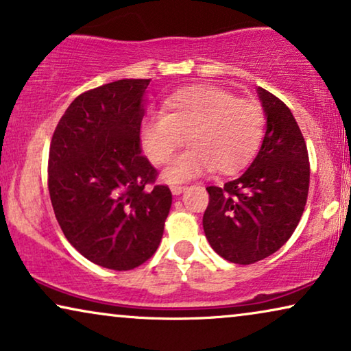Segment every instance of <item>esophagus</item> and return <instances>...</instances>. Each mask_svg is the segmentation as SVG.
Returning a JSON list of instances; mask_svg holds the SVG:
<instances>
[{
	"mask_svg": "<svg viewBox=\"0 0 351 351\" xmlns=\"http://www.w3.org/2000/svg\"><path fill=\"white\" fill-rule=\"evenodd\" d=\"M184 190H185V185H172L171 186V191H172V195H174V196L182 195V193H184Z\"/></svg>",
	"mask_w": 351,
	"mask_h": 351,
	"instance_id": "1",
	"label": "esophagus"
}]
</instances>
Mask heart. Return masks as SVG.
Segmentation results:
<instances>
[{"instance_id": "heart-1", "label": "heart", "mask_w": 351, "mask_h": 351, "mask_svg": "<svg viewBox=\"0 0 351 351\" xmlns=\"http://www.w3.org/2000/svg\"><path fill=\"white\" fill-rule=\"evenodd\" d=\"M191 143L162 174L169 184L189 180L215 167L234 174L251 161L263 136L262 108L215 86H193L172 94L166 112L148 113L141 141L155 165H166L186 142Z\"/></svg>"}]
</instances>
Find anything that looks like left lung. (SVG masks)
<instances>
[{
    "label": "left lung",
    "instance_id": "obj_1",
    "mask_svg": "<svg viewBox=\"0 0 351 351\" xmlns=\"http://www.w3.org/2000/svg\"><path fill=\"white\" fill-rule=\"evenodd\" d=\"M267 131L251 166L223 186H208L203 228L225 261L249 265L276 252L304 214L310 185L308 152L291 110L257 88Z\"/></svg>",
    "mask_w": 351,
    "mask_h": 351
}]
</instances>
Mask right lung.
I'll return each mask as SVG.
<instances>
[{
    "label": "right lung",
    "instance_id": "add662e5",
    "mask_svg": "<svg viewBox=\"0 0 351 351\" xmlns=\"http://www.w3.org/2000/svg\"><path fill=\"white\" fill-rule=\"evenodd\" d=\"M150 80H118L76 97L57 124L47 185L57 222L88 261L132 270L160 246L172 204L141 150Z\"/></svg>",
    "mask_w": 351,
    "mask_h": 351
}]
</instances>
